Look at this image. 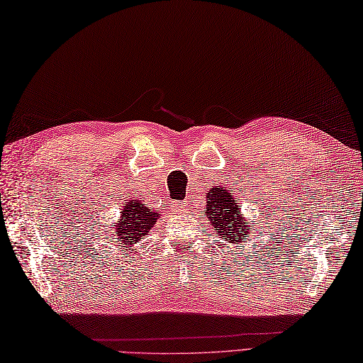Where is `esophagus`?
<instances>
[{"label":"esophagus","mask_w":363,"mask_h":363,"mask_svg":"<svg viewBox=\"0 0 363 363\" xmlns=\"http://www.w3.org/2000/svg\"><path fill=\"white\" fill-rule=\"evenodd\" d=\"M172 211L174 213H182L187 211V201H182V203H173L172 204Z\"/></svg>","instance_id":"esophagus-1"}]
</instances>
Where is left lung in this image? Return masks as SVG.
Segmentation results:
<instances>
[{
	"label": "left lung",
	"instance_id": "8db88e82",
	"mask_svg": "<svg viewBox=\"0 0 363 363\" xmlns=\"http://www.w3.org/2000/svg\"><path fill=\"white\" fill-rule=\"evenodd\" d=\"M207 201L206 218H209V225L218 235L225 237V240L233 243H240L242 237L248 235L252 230V225L245 221L238 211L240 204L234 199L233 194H228L225 189H212L209 191Z\"/></svg>",
	"mask_w": 363,
	"mask_h": 363
}]
</instances>
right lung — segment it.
<instances>
[{
    "label": "right lung",
    "mask_w": 363,
    "mask_h": 363,
    "mask_svg": "<svg viewBox=\"0 0 363 363\" xmlns=\"http://www.w3.org/2000/svg\"><path fill=\"white\" fill-rule=\"evenodd\" d=\"M157 215L143 204V201H130L123 207L120 223L117 228V237L121 245H134L142 240V237L150 233L152 225H156Z\"/></svg>",
    "instance_id": "1"
}]
</instances>
